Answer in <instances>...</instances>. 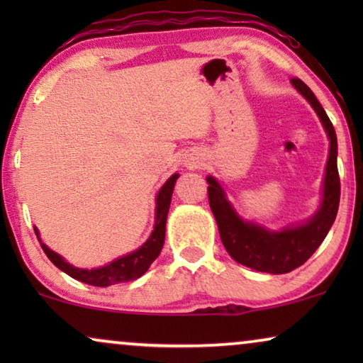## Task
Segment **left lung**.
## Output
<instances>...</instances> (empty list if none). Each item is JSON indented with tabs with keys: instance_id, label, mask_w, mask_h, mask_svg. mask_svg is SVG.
<instances>
[{
	"instance_id": "8db88e82",
	"label": "left lung",
	"mask_w": 363,
	"mask_h": 363,
	"mask_svg": "<svg viewBox=\"0 0 363 363\" xmlns=\"http://www.w3.org/2000/svg\"><path fill=\"white\" fill-rule=\"evenodd\" d=\"M292 86L304 96L319 116L330 140L329 160L325 167L324 198L317 215L306 225L287 228L284 231H267L255 223L242 221L225 198L221 186L208 177V200L220 230L223 246L236 262L255 271L286 274L304 264L325 240L332 223L335 221L340 201V178L337 170V135L330 118L327 117L314 92L301 79H291Z\"/></svg>"
}]
</instances>
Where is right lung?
I'll use <instances>...</instances> for the list:
<instances>
[{
  "mask_svg": "<svg viewBox=\"0 0 363 363\" xmlns=\"http://www.w3.org/2000/svg\"><path fill=\"white\" fill-rule=\"evenodd\" d=\"M178 175L168 178V182L162 186V190L157 195V215H155V228H153L152 235L145 241V245L138 247L137 251L130 252V255L118 257V259L112 261L111 264L99 267V269H77L71 264H67L57 252L49 250V247L39 240V233L34 228L39 242H41L43 251L46 252V256L51 259L54 266H57L59 269L66 272L74 279L86 282V284L97 286V287H107L112 284H118V282H128L135 281L137 277L145 274L148 267L153 261L157 259L160 255L163 242H165V225H167V215L170 210V201H172V193L173 186H175Z\"/></svg>",
  "mask_w": 363,
  "mask_h": 363,
  "instance_id": "obj_1",
  "label": "right lung"
}]
</instances>
